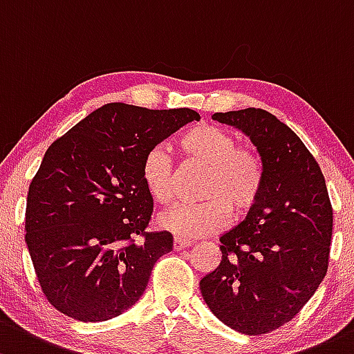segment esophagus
I'll return each mask as SVG.
<instances>
[{
  "instance_id": "1",
  "label": "esophagus",
  "mask_w": 354,
  "mask_h": 354,
  "mask_svg": "<svg viewBox=\"0 0 354 354\" xmlns=\"http://www.w3.org/2000/svg\"><path fill=\"white\" fill-rule=\"evenodd\" d=\"M192 245V241L188 239H181V237H174L173 241V248L176 249V251H181V249H187Z\"/></svg>"
}]
</instances>
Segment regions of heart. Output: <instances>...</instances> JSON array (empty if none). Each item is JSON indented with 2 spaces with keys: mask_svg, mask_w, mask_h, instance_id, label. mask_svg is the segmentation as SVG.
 I'll use <instances>...</instances> for the list:
<instances>
[{
  "mask_svg": "<svg viewBox=\"0 0 354 354\" xmlns=\"http://www.w3.org/2000/svg\"><path fill=\"white\" fill-rule=\"evenodd\" d=\"M180 151L189 162L207 166L202 203H178L159 215L165 230L185 239L215 234L234 215L248 214L258 203L265 185V165L251 146H239L229 130L214 124H198L181 133ZM144 187L159 203H169L176 189V166L165 144L151 147L140 166Z\"/></svg>",
  "mask_w": 354,
  "mask_h": 354,
  "instance_id": "obj_1",
  "label": "heart"
}]
</instances>
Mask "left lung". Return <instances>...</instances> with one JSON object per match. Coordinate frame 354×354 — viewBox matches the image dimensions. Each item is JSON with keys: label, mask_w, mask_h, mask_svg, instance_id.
Returning a JSON list of instances; mask_svg holds the SVG:
<instances>
[{"label": "left lung", "mask_w": 354, "mask_h": 354, "mask_svg": "<svg viewBox=\"0 0 354 354\" xmlns=\"http://www.w3.org/2000/svg\"><path fill=\"white\" fill-rule=\"evenodd\" d=\"M212 118L251 137L265 185L245 221L221 237L222 261L200 290L225 326L261 336L292 321L324 280L333 205L315 158L274 115L245 109Z\"/></svg>", "instance_id": "left-lung-1"}]
</instances>
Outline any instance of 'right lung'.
<instances>
[{"instance_id": "right-lung-1", "label": "right lung", "mask_w": 354, "mask_h": 354, "mask_svg": "<svg viewBox=\"0 0 354 354\" xmlns=\"http://www.w3.org/2000/svg\"><path fill=\"white\" fill-rule=\"evenodd\" d=\"M200 120L189 109L109 103L50 144L28 188L25 243L44 295L68 317H117L144 293L156 261L173 249L149 232L154 202L146 152Z\"/></svg>"}]
</instances>
